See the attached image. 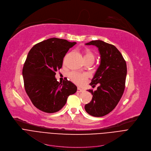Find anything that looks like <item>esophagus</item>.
I'll return each instance as SVG.
<instances>
[{
    "label": "esophagus",
    "mask_w": 151,
    "mask_h": 151,
    "mask_svg": "<svg viewBox=\"0 0 151 151\" xmlns=\"http://www.w3.org/2000/svg\"><path fill=\"white\" fill-rule=\"evenodd\" d=\"M84 91H85V90H83V89H81V88H77V92L78 93H82V92H84Z\"/></svg>",
    "instance_id": "esophagus-1"
}]
</instances>
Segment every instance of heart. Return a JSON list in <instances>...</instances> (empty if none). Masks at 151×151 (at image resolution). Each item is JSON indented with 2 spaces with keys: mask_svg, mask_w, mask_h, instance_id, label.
I'll return each mask as SVG.
<instances>
[{
  "mask_svg": "<svg viewBox=\"0 0 151 151\" xmlns=\"http://www.w3.org/2000/svg\"><path fill=\"white\" fill-rule=\"evenodd\" d=\"M84 59L85 61L94 60V56L93 53L88 49L84 51ZM68 77L74 84L78 86L83 85L88 78V76L86 74L81 73L78 72H71L69 73Z\"/></svg>",
  "mask_w": 151,
  "mask_h": 151,
  "instance_id": "obj_1",
  "label": "heart"
}]
</instances>
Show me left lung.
Here are the masks:
<instances>
[{
  "instance_id": "8db88e82",
  "label": "left lung",
  "mask_w": 151,
  "mask_h": 151,
  "mask_svg": "<svg viewBox=\"0 0 151 151\" xmlns=\"http://www.w3.org/2000/svg\"><path fill=\"white\" fill-rule=\"evenodd\" d=\"M85 44L98 48L101 63L90 83L93 86H99L94 91L88 90L93 98L85 105V109L93 116L101 117L111 112L121 98L125 88L127 65L121 52L112 44L101 40Z\"/></svg>"
}]
</instances>
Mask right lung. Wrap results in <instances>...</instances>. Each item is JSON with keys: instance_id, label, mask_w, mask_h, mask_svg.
I'll return each instance as SVG.
<instances>
[{"instance_id": "add662e5", "label": "right lung", "mask_w": 151, "mask_h": 151, "mask_svg": "<svg viewBox=\"0 0 151 151\" xmlns=\"http://www.w3.org/2000/svg\"><path fill=\"white\" fill-rule=\"evenodd\" d=\"M76 42L52 38L40 42L30 49L22 69L25 91L38 109L52 113L60 110L77 86L67 79L58 82L55 77L69 49Z\"/></svg>"}]
</instances>
